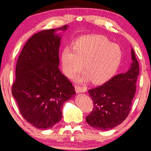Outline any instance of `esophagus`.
I'll return each mask as SVG.
<instances>
[{"label":"esophagus","instance_id":"esophagus-1","mask_svg":"<svg viewBox=\"0 0 151 151\" xmlns=\"http://www.w3.org/2000/svg\"><path fill=\"white\" fill-rule=\"evenodd\" d=\"M75 89L77 93H84L86 91V88L85 86H80L79 85H76Z\"/></svg>","mask_w":151,"mask_h":151}]
</instances>
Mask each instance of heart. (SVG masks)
<instances>
[{"instance_id":"obj_1","label":"heart","mask_w":151,"mask_h":151,"mask_svg":"<svg viewBox=\"0 0 151 151\" xmlns=\"http://www.w3.org/2000/svg\"><path fill=\"white\" fill-rule=\"evenodd\" d=\"M122 52L118 45L102 36H82L74 42L73 49L62 51L61 63L66 75L72 77L84 63L80 81L91 80L94 84L104 83L114 76L120 65Z\"/></svg>"}]
</instances>
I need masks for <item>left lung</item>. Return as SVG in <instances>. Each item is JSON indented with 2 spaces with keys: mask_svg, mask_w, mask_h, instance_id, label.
I'll return each instance as SVG.
<instances>
[{
  "mask_svg": "<svg viewBox=\"0 0 151 151\" xmlns=\"http://www.w3.org/2000/svg\"><path fill=\"white\" fill-rule=\"evenodd\" d=\"M131 58L133 63L126 73L118 74L103 85L88 91L93 103V109L86 117L91 127L100 131L113 129L129 115L139 73L133 49Z\"/></svg>",
  "mask_w": 151,
  "mask_h": 151,
  "instance_id": "1",
  "label": "left lung"
}]
</instances>
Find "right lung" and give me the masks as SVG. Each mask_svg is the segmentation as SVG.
<instances>
[{
    "mask_svg": "<svg viewBox=\"0 0 151 151\" xmlns=\"http://www.w3.org/2000/svg\"><path fill=\"white\" fill-rule=\"evenodd\" d=\"M65 25L35 34L25 43L17 60L12 96L25 120L47 129L61 120L63 104L76 95L71 82L60 71L61 36Z\"/></svg>",
    "mask_w": 151,
    "mask_h": 151,
    "instance_id": "obj_1",
    "label": "right lung"
}]
</instances>
